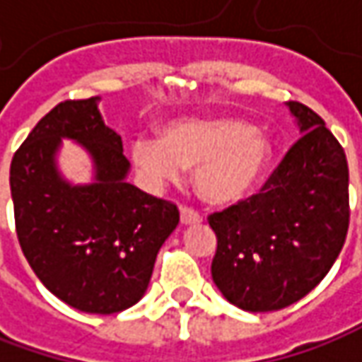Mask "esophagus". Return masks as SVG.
Instances as JSON below:
<instances>
[{
	"label": "esophagus",
	"mask_w": 362,
	"mask_h": 362,
	"mask_svg": "<svg viewBox=\"0 0 362 362\" xmlns=\"http://www.w3.org/2000/svg\"><path fill=\"white\" fill-rule=\"evenodd\" d=\"M180 222L184 224V226H190V224H198V222H202V218H200V214H198V212H194L192 208H186V206H182Z\"/></svg>",
	"instance_id": "1"
}]
</instances>
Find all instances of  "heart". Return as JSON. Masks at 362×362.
Instances as JSON below:
<instances>
[{"instance_id":"obj_1","label":"heart","mask_w":362,"mask_h":362,"mask_svg":"<svg viewBox=\"0 0 362 362\" xmlns=\"http://www.w3.org/2000/svg\"><path fill=\"white\" fill-rule=\"evenodd\" d=\"M272 156V144L258 128L234 118L178 119L160 140L136 138L132 160L156 182L180 180L194 170V188L212 206L240 202L258 186Z\"/></svg>"}]
</instances>
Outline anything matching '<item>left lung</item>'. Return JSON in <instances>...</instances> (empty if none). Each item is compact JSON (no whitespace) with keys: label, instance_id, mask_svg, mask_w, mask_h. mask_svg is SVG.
Masks as SVG:
<instances>
[{"label":"left lung","instance_id":"1","mask_svg":"<svg viewBox=\"0 0 362 362\" xmlns=\"http://www.w3.org/2000/svg\"><path fill=\"white\" fill-rule=\"evenodd\" d=\"M300 138L260 192L208 216L216 232L212 281L248 313L281 310L310 293L341 255L349 230V166L325 119L286 104Z\"/></svg>","mask_w":362,"mask_h":362}]
</instances>
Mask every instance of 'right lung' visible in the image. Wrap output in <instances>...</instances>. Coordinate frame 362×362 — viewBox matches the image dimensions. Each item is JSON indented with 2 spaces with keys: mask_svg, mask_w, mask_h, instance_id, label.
Returning <instances> with one entry per match:
<instances>
[{
  "mask_svg": "<svg viewBox=\"0 0 362 362\" xmlns=\"http://www.w3.org/2000/svg\"><path fill=\"white\" fill-rule=\"evenodd\" d=\"M98 102L68 100L47 112L13 154L9 186L19 246L35 276L81 313L114 315L144 296L180 212L126 182L122 138ZM62 137L93 156L94 182L69 185L59 174Z\"/></svg>",
  "mask_w": 362,
  "mask_h": 362,
  "instance_id": "1",
  "label": "right lung"
}]
</instances>
